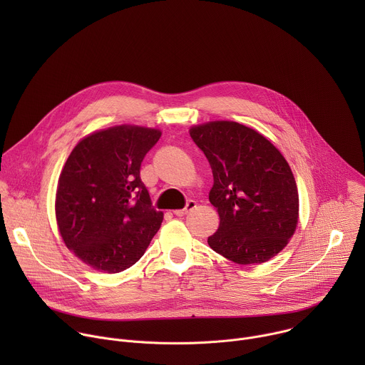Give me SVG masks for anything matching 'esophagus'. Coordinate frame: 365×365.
<instances>
[{"instance_id":"obj_1","label":"esophagus","mask_w":365,"mask_h":365,"mask_svg":"<svg viewBox=\"0 0 365 365\" xmlns=\"http://www.w3.org/2000/svg\"><path fill=\"white\" fill-rule=\"evenodd\" d=\"M195 207H196V202L195 200H187V203H186V206L183 207V210H176V211H173V214L176 217H183V215L189 214L190 211H193Z\"/></svg>"}]
</instances>
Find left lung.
Masks as SVG:
<instances>
[{"instance_id": "obj_1", "label": "left lung", "mask_w": 365, "mask_h": 365, "mask_svg": "<svg viewBox=\"0 0 365 365\" xmlns=\"http://www.w3.org/2000/svg\"><path fill=\"white\" fill-rule=\"evenodd\" d=\"M210 160V202L220 227L207 244L237 264H262L277 255L299 222V193L292 169L263 134L235 123L210 121L189 130Z\"/></svg>"}]
</instances>
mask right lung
Returning <instances> with one entry per match:
<instances>
[{
	"instance_id": "obj_1",
	"label": "right lung",
	"mask_w": 365,
	"mask_h": 365,
	"mask_svg": "<svg viewBox=\"0 0 365 365\" xmlns=\"http://www.w3.org/2000/svg\"><path fill=\"white\" fill-rule=\"evenodd\" d=\"M159 128L123 124L93 131L62 168L55 200L65 245L85 264L120 273L135 264L159 231L163 212L151 206L141 182L145 153Z\"/></svg>"
}]
</instances>
